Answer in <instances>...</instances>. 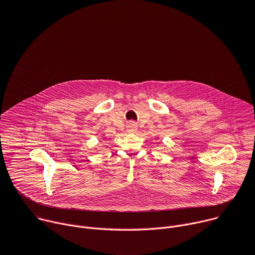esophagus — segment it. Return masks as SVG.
Masks as SVG:
<instances>
[{"instance_id":"obj_1","label":"esophagus","mask_w":255,"mask_h":255,"mask_svg":"<svg viewBox=\"0 0 255 255\" xmlns=\"http://www.w3.org/2000/svg\"><path fill=\"white\" fill-rule=\"evenodd\" d=\"M137 128H136V125H135V123H130L129 124V126H128V132H134L135 130H136Z\"/></svg>"}]
</instances>
